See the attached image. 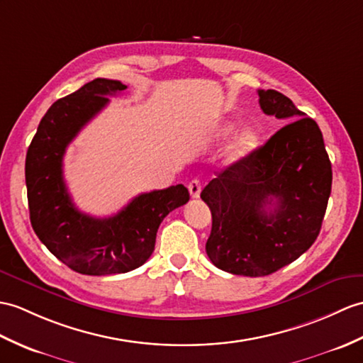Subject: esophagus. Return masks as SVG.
Masks as SVG:
<instances>
[{
	"label": "esophagus",
	"mask_w": 363,
	"mask_h": 363,
	"mask_svg": "<svg viewBox=\"0 0 363 363\" xmlns=\"http://www.w3.org/2000/svg\"><path fill=\"white\" fill-rule=\"evenodd\" d=\"M189 191L191 198H199L201 195V182L199 179H193L189 182Z\"/></svg>",
	"instance_id": "esophagus-1"
}]
</instances>
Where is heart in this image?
Instances as JSON below:
<instances>
[{"instance_id": "obj_1", "label": "heart", "mask_w": 363, "mask_h": 363, "mask_svg": "<svg viewBox=\"0 0 363 363\" xmlns=\"http://www.w3.org/2000/svg\"><path fill=\"white\" fill-rule=\"evenodd\" d=\"M233 130H235V123L223 122L215 130V138L218 140H223L225 138H229ZM257 145H258V133L254 128H250V126H246V128H242L237 136L233 138L230 145L227 147V161L230 164L242 161V159H246L252 151L257 148Z\"/></svg>"}]
</instances>
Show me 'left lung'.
Wrapping results in <instances>:
<instances>
[{"label":"left lung","instance_id":"1","mask_svg":"<svg viewBox=\"0 0 363 363\" xmlns=\"http://www.w3.org/2000/svg\"><path fill=\"white\" fill-rule=\"evenodd\" d=\"M259 106L286 123L263 147L218 173L201 191L212 212L210 261L233 275L263 277L317 240L333 170L322 131L292 100L258 89Z\"/></svg>","mask_w":363,"mask_h":363}]
</instances>
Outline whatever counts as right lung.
<instances>
[{"label": "right lung", "instance_id": "right-lung-1", "mask_svg": "<svg viewBox=\"0 0 363 363\" xmlns=\"http://www.w3.org/2000/svg\"><path fill=\"white\" fill-rule=\"evenodd\" d=\"M126 89L119 80L96 79L58 99L41 119L26 155V187L33 232L50 254L85 275L125 274L155 250L156 233L172 210L189 202L182 184L134 198L119 213L94 218L74 206L63 179L66 147Z\"/></svg>", "mask_w": 363, "mask_h": 363}]
</instances>
